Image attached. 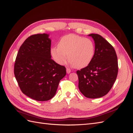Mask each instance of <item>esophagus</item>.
I'll return each mask as SVG.
<instances>
[{
    "label": "esophagus",
    "instance_id": "1",
    "mask_svg": "<svg viewBox=\"0 0 133 133\" xmlns=\"http://www.w3.org/2000/svg\"><path fill=\"white\" fill-rule=\"evenodd\" d=\"M71 72V69L70 68H66V73L68 74H69Z\"/></svg>",
    "mask_w": 133,
    "mask_h": 133
}]
</instances>
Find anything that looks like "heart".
<instances>
[{
	"instance_id": "heart-1",
	"label": "heart",
	"mask_w": 133,
	"mask_h": 133,
	"mask_svg": "<svg viewBox=\"0 0 133 133\" xmlns=\"http://www.w3.org/2000/svg\"><path fill=\"white\" fill-rule=\"evenodd\" d=\"M95 51V44L91 39L76 34H69L61 38L58 47L51 48V54L58 64H64L68 55L69 62L74 67L82 68L91 63Z\"/></svg>"
}]
</instances>
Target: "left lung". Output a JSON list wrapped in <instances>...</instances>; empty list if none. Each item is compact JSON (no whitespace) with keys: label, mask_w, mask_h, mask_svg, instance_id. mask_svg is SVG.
Wrapping results in <instances>:
<instances>
[{"label":"left lung","mask_w":133,"mask_h":133,"mask_svg":"<svg viewBox=\"0 0 133 133\" xmlns=\"http://www.w3.org/2000/svg\"><path fill=\"white\" fill-rule=\"evenodd\" d=\"M95 51L88 65L77 71L79 91L86 98L95 99L107 94L118 74L117 57L114 48L100 35L91 34Z\"/></svg>","instance_id":"1"}]
</instances>
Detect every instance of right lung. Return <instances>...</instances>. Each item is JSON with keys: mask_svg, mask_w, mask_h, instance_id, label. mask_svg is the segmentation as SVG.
Listing matches in <instances>:
<instances>
[{"mask_svg": "<svg viewBox=\"0 0 133 133\" xmlns=\"http://www.w3.org/2000/svg\"><path fill=\"white\" fill-rule=\"evenodd\" d=\"M47 34L29 37L16 58L14 74L22 93L37 101H47L55 95L66 68L51 59V41Z\"/></svg>", "mask_w": 133, "mask_h": 133, "instance_id": "right-lung-1", "label": "right lung"}]
</instances>
